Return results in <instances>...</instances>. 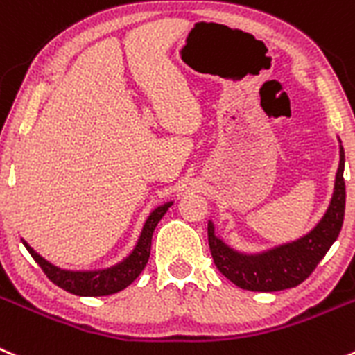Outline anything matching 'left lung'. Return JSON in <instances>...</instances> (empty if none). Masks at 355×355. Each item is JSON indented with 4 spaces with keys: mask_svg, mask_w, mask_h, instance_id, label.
<instances>
[{
    "mask_svg": "<svg viewBox=\"0 0 355 355\" xmlns=\"http://www.w3.org/2000/svg\"><path fill=\"white\" fill-rule=\"evenodd\" d=\"M343 168L345 152L340 145V164L329 207L319 224L300 240L278 245L261 254H243L224 243L215 234L214 223H208V245L217 270L234 286L259 293L291 289L306 280L342 231L345 215Z\"/></svg>",
    "mask_w": 355,
    "mask_h": 355,
    "instance_id": "left-lung-1",
    "label": "left lung"
}]
</instances>
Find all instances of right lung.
Segmentation results:
<instances>
[{"instance_id":"obj_1","label":"right lung","mask_w":355,"mask_h":355,"mask_svg":"<svg viewBox=\"0 0 355 355\" xmlns=\"http://www.w3.org/2000/svg\"><path fill=\"white\" fill-rule=\"evenodd\" d=\"M171 205H173V201H168V203L152 210L148 218L145 220L144 230H141L140 238H138L137 245L132 248V252L124 261L117 263L115 266L105 268V270H61V268L49 263L47 259H43L40 254H36L24 240H22V243L28 248V252L31 254L33 259L40 264L43 273L47 275L49 280H52L61 289L68 291L71 294H77V296H110V294H115L119 291L125 289L128 286H131L138 278V275L144 271V268L147 266L148 257H150L152 234H154L155 226L162 218V215L166 214Z\"/></svg>"}]
</instances>
